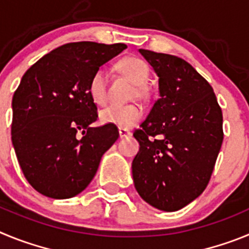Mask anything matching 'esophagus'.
Listing matches in <instances>:
<instances>
[{"instance_id": "34e87169", "label": "esophagus", "mask_w": 249, "mask_h": 249, "mask_svg": "<svg viewBox=\"0 0 249 249\" xmlns=\"http://www.w3.org/2000/svg\"><path fill=\"white\" fill-rule=\"evenodd\" d=\"M118 133H120V138H126L132 135L131 131H128V129H122V128L118 129Z\"/></svg>"}]
</instances>
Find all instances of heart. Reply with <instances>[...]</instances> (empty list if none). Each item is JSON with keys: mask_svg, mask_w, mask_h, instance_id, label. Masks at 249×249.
I'll use <instances>...</instances> for the list:
<instances>
[{"mask_svg": "<svg viewBox=\"0 0 249 249\" xmlns=\"http://www.w3.org/2000/svg\"><path fill=\"white\" fill-rule=\"evenodd\" d=\"M118 70L136 85L135 96L144 97L147 94L146 83L149 77L147 63L137 57H127L118 63ZM89 93L96 105H105L107 101V72L103 68L97 70L92 76ZM142 114V108L137 105H111L100 112V122L117 128L129 129L140 122Z\"/></svg>", "mask_w": 249, "mask_h": 249, "instance_id": "b5f03b06", "label": "heart"}]
</instances>
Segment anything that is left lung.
Here are the masks:
<instances>
[{
    "mask_svg": "<svg viewBox=\"0 0 249 249\" xmlns=\"http://www.w3.org/2000/svg\"><path fill=\"white\" fill-rule=\"evenodd\" d=\"M158 76L160 98L133 136L132 176L142 199L175 212L204 191L223 141V117L211 85L177 56L140 50Z\"/></svg>",
    "mask_w": 249,
    "mask_h": 249,
    "instance_id": "left-lung-1",
    "label": "left lung"
}]
</instances>
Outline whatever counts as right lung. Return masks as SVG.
<instances>
[{
	"label": "right lung",
	"instance_id": "1",
	"mask_svg": "<svg viewBox=\"0 0 249 249\" xmlns=\"http://www.w3.org/2000/svg\"><path fill=\"white\" fill-rule=\"evenodd\" d=\"M126 48L123 43H66L22 77L12 98V144L26 179L41 195L66 199L82 192L103 153L117 141L114 126H91L97 106L89 85L101 66Z\"/></svg>",
	"mask_w": 249,
	"mask_h": 249
}]
</instances>
